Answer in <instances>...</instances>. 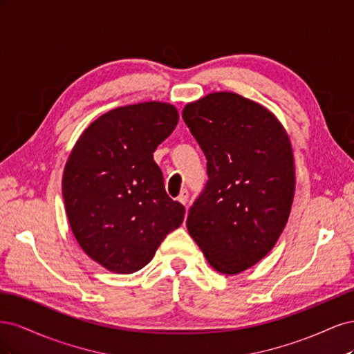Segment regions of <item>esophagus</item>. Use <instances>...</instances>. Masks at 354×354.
Instances as JSON below:
<instances>
[{
  "mask_svg": "<svg viewBox=\"0 0 354 354\" xmlns=\"http://www.w3.org/2000/svg\"><path fill=\"white\" fill-rule=\"evenodd\" d=\"M177 201L180 203H183V205H187V201H189V192L187 190H181L180 195L177 198Z\"/></svg>",
  "mask_w": 354,
  "mask_h": 354,
  "instance_id": "34e87169",
  "label": "esophagus"
}]
</instances>
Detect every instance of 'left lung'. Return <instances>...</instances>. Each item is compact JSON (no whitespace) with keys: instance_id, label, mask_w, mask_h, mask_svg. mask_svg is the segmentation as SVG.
Listing matches in <instances>:
<instances>
[{"instance_id":"obj_1","label":"left lung","mask_w":354,"mask_h":354,"mask_svg":"<svg viewBox=\"0 0 354 354\" xmlns=\"http://www.w3.org/2000/svg\"><path fill=\"white\" fill-rule=\"evenodd\" d=\"M207 158L208 181L186 226L208 263L236 274L272 251L295 192L292 147L277 118L236 93H212L183 109Z\"/></svg>"}]
</instances>
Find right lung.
<instances>
[{"label": "right lung", "instance_id": "right-lung-1", "mask_svg": "<svg viewBox=\"0 0 354 354\" xmlns=\"http://www.w3.org/2000/svg\"><path fill=\"white\" fill-rule=\"evenodd\" d=\"M173 104L145 102L97 118L68 158L62 192L73 236L113 273H134L153 259L185 207L165 192L153 152L174 131Z\"/></svg>", "mask_w": 354, "mask_h": 354}]
</instances>
